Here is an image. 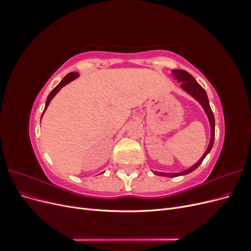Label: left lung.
I'll list each match as a JSON object with an SVG mask.
<instances>
[{
	"mask_svg": "<svg viewBox=\"0 0 251 251\" xmlns=\"http://www.w3.org/2000/svg\"><path fill=\"white\" fill-rule=\"evenodd\" d=\"M173 76L176 78L179 82H181V88L183 89L185 92H187L189 95L193 96L195 100L198 101L204 110V112L206 113V115L208 117L209 120V125H210V140H209V144L205 151V153L203 154V156L200 158V160L197 162L196 164H194L192 168H189L183 172L180 173H162V172H154L155 175H158V176H163V177H178V176H183V175H187L189 173H192L193 171H195L198 166L202 163V161L204 160V158L207 156V154L210 151L212 146H214V141H215V117H214V113H212L210 105H209V101H208V97L205 90L199 85L197 80L192 76L191 74L188 72L184 71V70H172Z\"/></svg>",
	"mask_w": 251,
	"mask_h": 251,
	"instance_id": "1",
	"label": "left lung"
}]
</instances>
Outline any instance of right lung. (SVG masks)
<instances>
[{"label":"right lung","instance_id":"obj_1","mask_svg":"<svg viewBox=\"0 0 251 251\" xmlns=\"http://www.w3.org/2000/svg\"><path fill=\"white\" fill-rule=\"evenodd\" d=\"M78 76H79V74H78L77 72H70V73H68L62 80H60V82L58 83V85H57L54 89H53V90L51 91V93L48 95L47 100H46V104H45V109H44L43 114L45 113V111H46V109L48 108V105H49L50 101L52 100V98L57 94L58 91H59L60 89H62L64 86H66L67 83H69L70 81H72V80L75 79V78H77ZM43 114H42V116H43Z\"/></svg>","mask_w":251,"mask_h":251}]
</instances>
